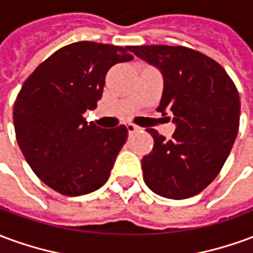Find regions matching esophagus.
<instances>
[{"label": "esophagus", "instance_id": "obj_1", "mask_svg": "<svg viewBox=\"0 0 253 253\" xmlns=\"http://www.w3.org/2000/svg\"><path fill=\"white\" fill-rule=\"evenodd\" d=\"M126 127H127V131H128V134H134V132L141 131V127L135 126V125H132V123H127Z\"/></svg>", "mask_w": 253, "mask_h": 253}]
</instances>
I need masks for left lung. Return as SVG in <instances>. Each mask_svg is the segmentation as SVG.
<instances>
[{
	"mask_svg": "<svg viewBox=\"0 0 253 253\" xmlns=\"http://www.w3.org/2000/svg\"><path fill=\"white\" fill-rule=\"evenodd\" d=\"M131 50L163 74L157 111L170 112L176 125L172 139L148 128L154 146L142 159L143 180L164 198L196 195L217 177L237 137L236 85L219 63L192 48L153 44Z\"/></svg>",
	"mask_w": 253,
	"mask_h": 253,
	"instance_id": "1",
	"label": "left lung"
}]
</instances>
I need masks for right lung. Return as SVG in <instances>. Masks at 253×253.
<instances>
[{
	"instance_id": "right-lung-1",
	"label": "right lung",
	"mask_w": 253,
	"mask_h": 253,
	"mask_svg": "<svg viewBox=\"0 0 253 253\" xmlns=\"http://www.w3.org/2000/svg\"><path fill=\"white\" fill-rule=\"evenodd\" d=\"M132 47L77 42L59 48L25 80L13 105L16 139L35 175L59 194L104 186L127 139L126 126L84 119L101 99L111 67L131 61Z\"/></svg>"
}]
</instances>
